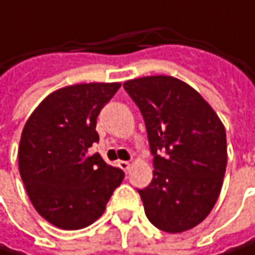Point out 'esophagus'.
<instances>
[{
  "label": "esophagus",
  "mask_w": 255,
  "mask_h": 255,
  "mask_svg": "<svg viewBox=\"0 0 255 255\" xmlns=\"http://www.w3.org/2000/svg\"><path fill=\"white\" fill-rule=\"evenodd\" d=\"M119 166H120L125 172H129V169H130V163L126 162V160H120V162H119Z\"/></svg>",
  "instance_id": "obj_1"
}]
</instances>
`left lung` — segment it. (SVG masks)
Listing matches in <instances>:
<instances>
[{
	"label": "left lung",
	"instance_id": "obj_1",
	"mask_svg": "<svg viewBox=\"0 0 255 255\" xmlns=\"http://www.w3.org/2000/svg\"><path fill=\"white\" fill-rule=\"evenodd\" d=\"M142 113L154 171L138 190L147 218L157 229L181 233L212 211L227 165L226 129L212 107L190 84L171 75L123 83Z\"/></svg>",
	"mask_w": 255,
	"mask_h": 255
}]
</instances>
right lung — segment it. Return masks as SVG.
Instances as JSON below:
<instances>
[{"label":"right lung","mask_w":255,"mask_h":255,"mask_svg":"<svg viewBox=\"0 0 255 255\" xmlns=\"http://www.w3.org/2000/svg\"><path fill=\"white\" fill-rule=\"evenodd\" d=\"M120 83H80L47 95L26 120L19 172L31 203L50 224L78 230L95 223L125 178L87 148L99 139L96 117Z\"/></svg>","instance_id":"add662e5"}]
</instances>
